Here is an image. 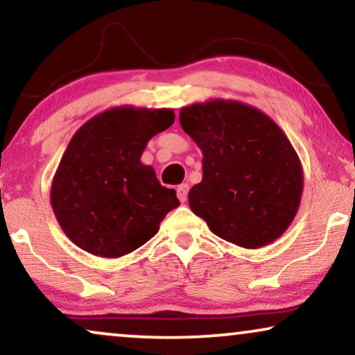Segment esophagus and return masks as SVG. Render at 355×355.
I'll return each mask as SVG.
<instances>
[{
    "label": "esophagus",
    "instance_id": "34e87169",
    "mask_svg": "<svg viewBox=\"0 0 355 355\" xmlns=\"http://www.w3.org/2000/svg\"><path fill=\"white\" fill-rule=\"evenodd\" d=\"M188 190H190V185H188V183H182V185H178V188H177V196H178V200H180L182 202L187 201Z\"/></svg>",
    "mask_w": 355,
    "mask_h": 355
}]
</instances>
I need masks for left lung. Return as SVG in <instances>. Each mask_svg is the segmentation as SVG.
<instances>
[{
	"instance_id": "8db88e82",
	"label": "left lung",
	"mask_w": 355,
	"mask_h": 355,
	"mask_svg": "<svg viewBox=\"0 0 355 355\" xmlns=\"http://www.w3.org/2000/svg\"><path fill=\"white\" fill-rule=\"evenodd\" d=\"M180 125L202 153L191 211L217 237L261 248L286 232L299 211L304 170L279 126L258 108L214 98L180 110Z\"/></svg>"
}]
</instances>
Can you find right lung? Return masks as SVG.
<instances>
[{"label":"right lung","instance_id":"1","mask_svg":"<svg viewBox=\"0 0 355 355\" xmlns=\"http://www.w3.org/2000/svg\"><path fill=\"white\" fill-rule=\"evenodd\" d=\"M172 108L113 107L76 131L51 182L55 217L71 242L102 258H120L159 232L180 206L141 155L172 126Z\"/></svg>","mask_w":355,"mask_h":355}]
</instances>
